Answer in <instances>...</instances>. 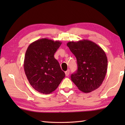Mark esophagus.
<instances>
[{
    "label": "esophagus",
    "instance_id": "obj_1",
    "mask_svg": "<svg viewBox=\"0 0 125 125\" xmlns=\"http://www.w3.org/2000/svg\"><path fill=\"white\" fill-rule=\"evenodd\" d=\"M69 73H70V70H67V71H65V75L67 76H68L69 75Z\"/></svg>",
    "mask_w": 125,
    "mask_h": 125
}]
</instances>
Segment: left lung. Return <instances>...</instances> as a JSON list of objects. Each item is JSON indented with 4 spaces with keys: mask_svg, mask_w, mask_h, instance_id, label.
I'll use <instances>...</instances> for the list:
<instances>
[{
    "mask_svg": "<svg viewBox=\"0 0 125 125\" xmlns=\"http://www.w3.org/2000/svg\"><path fill=\"white\" fill-rule=\"evenodd\" d=\"M67 44L76 57L78 66L77 70L71 76V81L85 93L98 89L107 72V58L105 52L87 40L69 42Z\"/></svg>",
    "mask_w": 125,
    "mask_h": 125,
    "instance_id": "left-lung-1",
    "label": "left lung"
}]
</instances>
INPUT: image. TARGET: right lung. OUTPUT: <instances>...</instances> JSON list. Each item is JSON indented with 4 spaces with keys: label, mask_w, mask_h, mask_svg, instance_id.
<instances>
[{
    "label": "right lung",
    "mask_w": 125,
    "mask_h": 125,
    "mask_svg": "<svg viewBox=\"0 0 125 125\" xmlns=\"http://www.w3.org/2000/svg\"><path fill=\"white\" fill-rule=\"evenodd\" d=\"M61 44L59 41L41 39L30 44L26 50L23 63L25 74L33 88L41 94L54 91L65 77L54 58Z\"/></svg>",
    "instance_id": "obj_1"
}]
</instances>
